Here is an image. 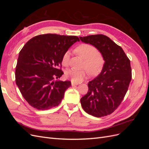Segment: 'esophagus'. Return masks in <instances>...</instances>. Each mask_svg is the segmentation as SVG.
I'll list each match as a JSON object with an SVG mask.
<instances>
[{
    "mask_svg": "<svg viewBox=\"0 0 149 149\" xmlns=\"http://www.w3.org/2000/svg\"><path fill=\"white\" fill-rule=\"evenodd\" d=\"M76 85H78V83H75L74 82L71 81V86H76Z\"/></svg>",
    "mask_w": 149,
    "mask_h": 149,
    "instance_id": "esophagus-1",
    "label": "esophagus"
}]
</instances>
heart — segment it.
I'll return each mask as SVG.
<instances>
[{
    "instance_id": "b5f03b06",
    "label": "heart",
    "mask_w": 149,
    "mask_h": 149,
    "mask_svg": "<svg viewBox=\"0 0 149 149\" xmlns=\"http://www.w3.org/2000/svg\"><path fill=\"white\" fill-rule=\"evenodd\" d=\"M75 52L84 60L83 68L88 71L90 74L96 76L101 71L105 63L104 58L100 52H97L95 47L88 43H82L75 48ZM69 61L70 52H66L63 55L61 63L63 66H67ZM87 70L70 69L66 71L65 76L72 82L78 83L81 82L87 77L88 72Z\"/></svg>"
}]
</instances>
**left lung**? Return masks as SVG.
Masks as SVG:
<instances>
[{
  "instance_id": "1",
  "label": "left lung",
  "mask_w": 149,
  "mask_h": 149,
  "mask_svg": "<svg viewBox=\"0 0 149 149\" xmlns=\"http://www.w3.org/2000/svg\"><path fill=\"white\" fill-rule=\"evenodd\" d=\"M85 43L95 47L104 58L101 73L89 81L87 94L81 99L88 114L101 118L112 114L120 104L132 78L130 60L124 50L102 34L79 37Z\"/></svg>"
}]
</instances>
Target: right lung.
I'll use <instances>...</instances> for the list:
<instances>
[{
  "label": "right lung",
  "instance_id": "obj_1",
  "mask_svg": "<svg viewBox=\"0 0 149 149\" xmlns=\"http://www.w3.org/2000/svg\"><path fill=\"white\" fill-rule=\"evenodd\" d=\"M79 39L76 36L43 34L35 36L25 43L18 58L15 82L25 100L38 110H48L59 105L69 81H54L63 72V54Z\"/></svg>",
  "mask_w": 149,
  "mask_h": 149
}]
</instances>
